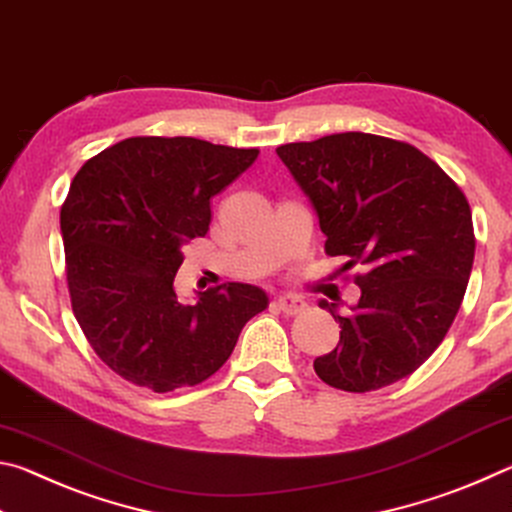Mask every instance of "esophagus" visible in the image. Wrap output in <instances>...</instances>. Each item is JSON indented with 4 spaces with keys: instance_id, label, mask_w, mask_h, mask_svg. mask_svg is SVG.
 <instances>
[{
    "instance_id": "34e87169",
    "label": "esophagus",
    "mask_w": 512,
    "mask_h": 512,
    "mask_svg": "<svg viewBox=\"0 0 512 512\" xmlns=\"http://www.w3.org/2000/svg\"><path fill=\"white\" fill-rule=\"evenodd\" d=\"M275 302H277V307H280V311H284L287 316H296V314H300V311H305V307H307V302L298 296H280Z\"/></svg>"
}]
</instances>
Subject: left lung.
Masks as SVG:
<instances>
[{
	"label": "left lung",
	"mask_w": 512,
	"mask_h": 512,
	"mask_svg": "<svg viewBox=\"0 0 512 512\" xmlns=\"http://www.w3.org/2000/svg\"><path fill=\"white\" fill-rule=\"evenodd\" d=\"M327 237L345 255L361 298L348 314L320 300L341 341L314 361L325 384L368 393L411 375L443 343L474 262L467 198L411 144L370 133H336L277 146Z\"/></svg>",
	"instance_id": "left-lung-1"
}]
</instances>
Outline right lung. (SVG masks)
<instances>
[{
	"label": "right lung",
	"instance_id": "add662e5",
	"mask_svg": "<svg viewBox=\"0 0 512 512\" xmlns=\"http://www.w3.org/2000/svg\"><path fill=\"white\" fill-rule=\"evenodd\" d=\"M257 153L196 137H128L74 176L60 210L72 309L99 359L131 384L155 393L201 384L268 307L253 284L228 282L192 302L173 287L183 248L210 228V198Z\"/></svg>",
	"mask_w": 512,
	"mask_h": 512
}]
</instances>
